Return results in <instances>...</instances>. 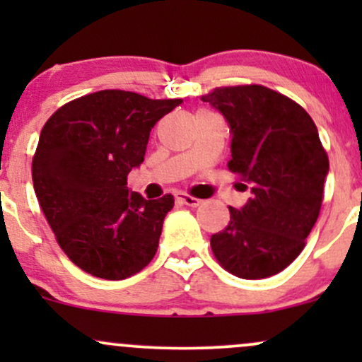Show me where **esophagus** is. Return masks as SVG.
Listing matches in <instances>:
<instances>
[{"instance_id":"1","label":"esophagus","mask_w":362,"mask_h":362,"mask_svg":"<svg viewBox=\"0 0 362 362\" xmlns=\"http://www.w3.org/2000/svg\"><path fill=\"white\" fill-rule=\"evenodd\" d=\"M175 199L178 202H180V204H185V206H190V207H197L202 202L201 199H195V197H192V195L184 194V192H178L175 195Z\"/></svg>"}]
</instances>
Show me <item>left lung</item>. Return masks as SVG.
<instances>
[{
    "mask_svg": "<svg viewBox=\"0 0 362 362\" xmlns=\"http://www.w3.org/2000/svg\"><path fill=\"white\" fill-rule=\"evenodd\" d=\"M201 100L230 124L228 168L253 194L242 209L230 206L211 250L236 277H271L300 255L318 219L328 156L317 126L300 103L262 85L219 86Z\"/></svg>",
    "mask_w": 362,
    "mask_h": 362,
    "instance_id": "1",
    "label": "left lung"
}]
</instances>
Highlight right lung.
<instances>
[{
  "label": "right lung",
  "instance_id": "right-lung-1",
  "mask_svg": "<svg viewBox=\"0 0 362 362\" xmlns=\"http://www.w3.org/2000/svg\"><path fill=\"white\" fill-rule=\"evenodd\" d=\"M182 98L153 100L102 90L64 103L40 132L32 180L61 250L107 281L134 276L153 260L173 195L146 201L127 189L144 161L149 131Z\"/></svg>",
  "mask_w": 362,
  "mask_h": 362
}]
</instances>
